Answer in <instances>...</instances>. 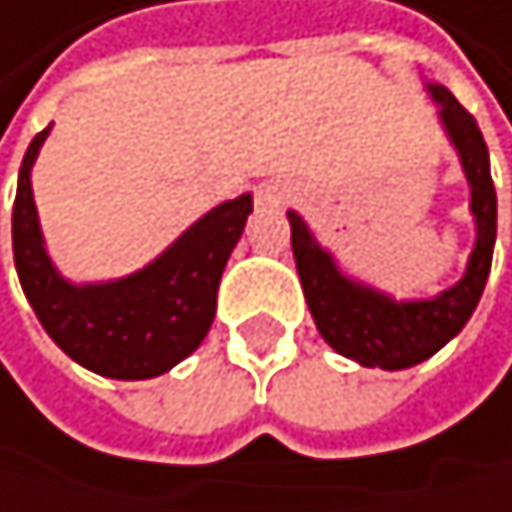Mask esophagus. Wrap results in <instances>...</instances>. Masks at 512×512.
<instances>
[{
	"mask_svg": "<svg viewBox=\"0 0 512 512\" xmlns=\"http://www.w3.org/2000/svg\"><path fill=\"white\" fill-rule=\"evenodd\" d=\"M259 197H262L265 203H284V200L290 197V188H278V185H268V188H262V191H259Z\"/></svg>",
	"mask_w": 512,
	"mask_h": 512,
	"instance_id": "obj_1",
	"label": "esophagus"
}]
</instances>
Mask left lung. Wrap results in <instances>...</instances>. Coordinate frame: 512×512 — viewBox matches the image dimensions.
I'll use <instances>...</instances> for the list:
<instances>
[{
    "label": "left lung",
    "mask_w": 512,
    "mask_h": 512,
    "mask_svg": "<svg viewBox=\"0 0 512 512\" xmlns=\"http://www.w3.org/2000/svg\"><path fill=\"white\" fill-rule=\"evenodd\" d=\"M423 89L439 104V123L470 185L476 241L457 284L426 299H395L346 275L337 256L318 244L309 222L287 210L293 259L315 327L333 352L358 361L361 367L405 371V367L433 358L470 321L491 271L494 237H498V194L491 182L485 138L479 123L442 83L423 79Z\"/></svg>",
    "instance_id": "obj_1"
}]
</instances>
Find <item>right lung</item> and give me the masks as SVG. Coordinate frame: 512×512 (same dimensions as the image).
<instances>
[{
  "instance_id": "add662e5",
  "label": "right lung",
  "mask_w": 512,
  "mask_h": 512,
  "mask_svg": "<svg viewBox=\"0 0 512 512\" xmlns=\"http://www.w3.org/2000/svg\"><path fill=\"white\" fill-rule=\"evenodd\" d=\"M52 126L24 154L11 213L14 268L39 324L86 371L151 380L185 361L210 333L225 262L253 213V194L225 200L188 225L145 268L114 281H67L45 250L30 172Z\"/></svg>"
}]
</instances>
